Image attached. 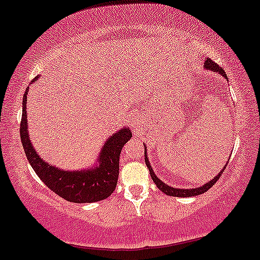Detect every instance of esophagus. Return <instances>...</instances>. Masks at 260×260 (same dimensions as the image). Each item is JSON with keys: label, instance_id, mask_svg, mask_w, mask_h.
Listing matches in <instances>:
<instances>
[{"label": "esophagus", "instance_id": "34e87169", "mask_svg": "<svg viewBox=\"0 0 260 260\" xmlns=\"http://www.w3.org/2000/svg\"><path fill=\"white\" fill-rule=\"evenodd\" d=\"M140 121L142 120H140L138 116H136V115L131 118V124L134 127V129H138V128L140 127Z\"/></svg>", "mask_w": 260, "mask_h": 260}]
</instances>
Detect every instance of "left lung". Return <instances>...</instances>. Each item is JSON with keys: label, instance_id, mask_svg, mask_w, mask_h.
Here are the masks:
<instances>
[{"label": "left lung", "instance_id": "left-lung-1", "mask_svg": "<svg viewBox=\"0 0 260 260\" xmlns=\"http://www.w3.org/2000/svg\"><path fill=\"white\" fill-rule=\"evenodd\" d=\"M205 68L207 69V70L214 71V73H217V74H219V75H223L225 79L228 80L225 71L219 67V65L217 64V62H214L213 60H212V59H207V60L205 61ZM144 148H145V152H144V154H145V164H146V166H148L149 172H150V176H151L152 180H154V183L156 184V186H157L162 192L166 193V195L174 196V198H191V196H198V195H201V193H203V192H206L208 189H211V187L213 186L215 183H217V180L219 179V177L221 176V173H223L224 170H225V167H226V165H228L226 164V165L224 166L223 170H221L219 173H218L217 177H214V179L209 180L208 183L203 184L202 186L192 187V189H178V187H173V186L167 185V184H165L164 181L160 180L157 177H156V174L154 173V171H152V168H151V165H150V162L148 160V156H146V146H144Z\"/></svg>", "mask_w": 260, "mask_h": 260}]
</instances>
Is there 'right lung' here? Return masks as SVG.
Listing matches in <instances>:
<instances>
[{"instance_id": "add662e5", "label": "right lung", "mask_w": 260, "mask_h": 260, "mask_svg": "<svg viewBox=\"0 0 260 260\" xmlns=\"http://www.w3.org/2000/svg\"><path fill=\"white\" fill-rule=\"evenodd\" d=\"M37 77L32 82H36ZM23 98V115L20 121V139L27 161L40 179L53 192L69 202L89 203L108 199L116 189L120 170V154L123 145L132 138L129 128L123 127L106 140L99 154L98 165L90 170L62 171L45 162L34 149L27 132L26 94Z\"/></svg>"}]
</instances>
